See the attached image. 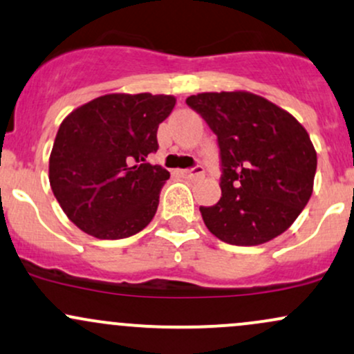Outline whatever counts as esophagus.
<instances>
[{
	"mask_svg": "<svg viewBox=\"0 0 354 354\" xmlns=\"http://www.w3.org/2000/svg\"><path fill=\"white\" fill-rule=\"evenodd\" d=\"M203 173H205L203 166H193V168L181 171V174H183L185 178H198V176H201Z\"/></svg>",
	"mask_w": 354,
	"mask_h": 354,
	"instance_id": "obj_1",
	"label": "esophagus"
}]
</instances>
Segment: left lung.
<instances>
[{"mask_svg":"<svg viewBox=\"0 0 354 354\" xmlns=\"http://www.w3.org/2000/svg\"><path fill=\"white\" fill-rule=\"evenodd\" d=\"M186 104L216 134L221 198L200 207L205 225L230 245L284 234L313 195L317 158L296 118L250 92H205Z\"/></svg>","mask_w":354,"mask_h":354,"instance_id":"obj_1","label":"left lung"}]
</instances>
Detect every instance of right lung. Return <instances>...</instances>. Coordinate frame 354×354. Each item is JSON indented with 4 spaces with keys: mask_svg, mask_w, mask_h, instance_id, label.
<instances>
[{
    "mask_svg": "<svg viewBox=\"0 0 354 354\" xmlns=\"http://www.w3.org/2000/svg\"><path fill=\"white\" fill-rule=\"evenodd\" d=\"M173 95L107 94L70 112L50 154L52 192L85 234L127 239L149 225L169 173L146 158L158 151V127Z\"/></svg>",
    "mask_w": 354,
    "mask_h": 354,
    "instance_id": "obj_1",
    "label": "right lung"
}]
</instances>
